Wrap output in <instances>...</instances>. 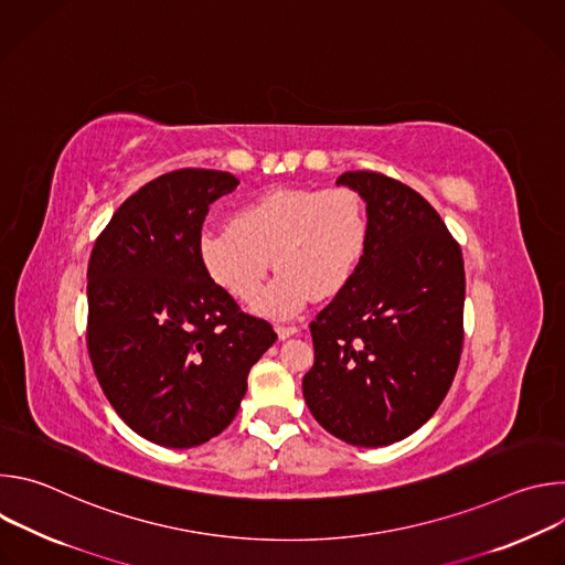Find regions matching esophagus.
Wrapping results in <instances>:
<instances>
[{
  "label": "esophagus",
  "mask_w": 565,
  "mask_h": 565,
  "mask_svg": "<svg viewBox=\"0 0 565 565\" xmlns=\"http://www.w3.org/2000/svg\"><path fill=\"white\" fill-rule=\"evenodd\" d=\"M275 331H277V335H279L281 340H286V338H290V335H295V333H297V327H284V324H277V327H275Z\"/></svg>",
  "instance_id": "34e87169"
}]
</instances>
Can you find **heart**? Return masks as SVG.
I'll use <instances>...</instances> for the list:
<instances>
[{
    "instance_id": "1",
    "label": "heart",
    "mask_w": 565,
    "mask_h": 565,
    "mask_svg": "<svg viewBox=\"0 0 565 565\" xmlns=\"http://www.w3.org/2000/svg\"><path fill=\"white\" fill-rule=\"evenodd\" d=\"M369 246V212L344 185H275L241 203L230 225L205 227L199 262L232 299L253 301L270 264L279 275L255 301L268 317H292L312 297L333 299L355 279Z\"/></svg>"
}]
</instances>
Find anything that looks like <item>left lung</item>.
Segmentation results:
<instances>
[{"instance_id":"left-lung-1","label":"left lung","mask_w":565,"mask_h":565,"mask_svg":"<svg viewBox=\"0 0 565 565\" xmlns=\"http://www.w3.org/2000/svg\"><path fill=\"white\" fill-rule=\"evenodd\" d=\"M366 201L369 246L351 286L310 321L315 364L301 388L315 420L358 447L420 429L462 353L465 266L440 214L380 172H344Z\"/></svg>"}]
</instances>
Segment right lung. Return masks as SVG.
<instances>
[{
	"mask_svg": "<svg viewBox=\"0 0 565 565\" xmlns=\"http://www.w3.org/2000/svg\"><path fill=\"white\" fill-rule=\"evenodd\" d=\"M238 181L185 168L134 192L96 238L87 349L116 414L174 449L218 436L277 333L225 295L199 262L210 205Z\"/></svg>",
	"mask_w": 565,
	"mask_h": 565,
	"instance_id": "1",
	"label": "right lung"
}]
</instances>
